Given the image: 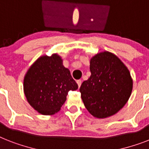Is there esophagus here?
I'll return each instance as SVG.
<instances>
[{
	"label": "esophagus",
	"instance_id": "esophagus-1",
	"mask_svg": "<svg viewBox=\"0 0 149 149\" xmlns=\"http://www.w3.org/2000/svg\"><path fill=\"white\" fill-rule=\"evenodd\" d=\"M77 84H78V87L79 88L81 86V84H82V81H81L80 79H79V80L77 81Z\"/></svg>",
	"mask_w": 149,
	"mask_h": 149
}]
</instances>
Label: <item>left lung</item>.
Instances as JSON below:
<instances>
[{"label": "left lung", "mask_w": 149, "mask_h": 149, "mask_svg": "<svg viewBox=\"0 0 149 149\" xmlns=\"http://www.w3.org/2000/svg\"><path fill=\"white\" fill-rule=\"evenodd\" d=\"M91 76L81 85L83 104L98 118L112 116L128 102L133 81L129 69L115 54L98 53L90 60Z\"/></svg>", "instance_id": "1"}]
</instances>
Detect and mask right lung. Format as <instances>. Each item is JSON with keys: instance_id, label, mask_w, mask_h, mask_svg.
<instances>
[{"instance_id": "1", "label": "right lung", "mask_w": 149, "mask_h": 149, "mask_svg": "<svg viewBox=\"0 0 149 149\" xmlns=\"http://www.w3.org/2000/svg\"><path fill=\"white\" fill-rule=\"evenodd\" d=\"M77 89L70 71L63 66L62 58L57 54L40 56L24 76L26 100L42 115L50 116L59 112L68 92Z\"/></svg>"}]
</instances>
